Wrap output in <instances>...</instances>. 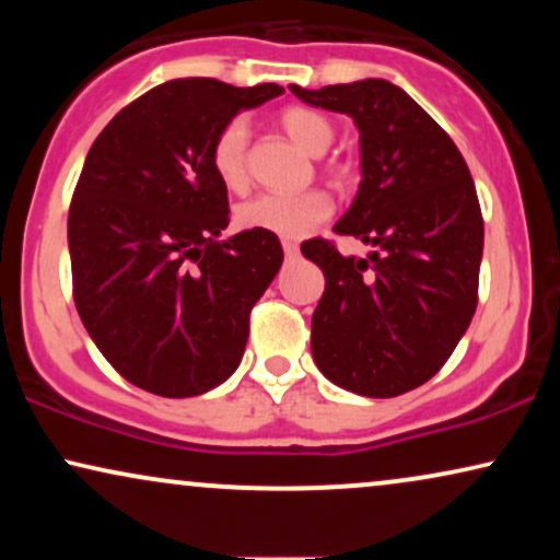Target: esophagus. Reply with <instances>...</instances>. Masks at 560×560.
<instances>
[{"instance_id": "34e87169", "label": "esophagus", "mask_w": 560, "mask_h": 560, "mask_svg": "<svg viewBox=\"0 0 560 560\" xmlns=\"http://www.w3.org/2000/svg\"><path fill=\"white\" fill-rule=\"evenodd\" d=\"M282 252H285V257L293 259L298 255V244L290 242V240H282Z\"/></svg>"}]
</instances>
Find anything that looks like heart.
I'll return each instance as SVG.
<instances>
[{"instance_id": "b5f03b06", "label": "heart", "mask_w": 560, "mask_h": 560, "mask_svg": "<svg viewBox=\"0 0 560 560\" xmlns=\"http://www.w3.org/2000/svg\"><path fill=\"white\" fill-rule=\"evenodd\" d=\"M280 127L303 152L320 158L334 142V125L324 114L305 109V106H288L280 112ZM247 144L249 125L242 117L226 121L219 129L211 148V167L217 178L229 190H242L247 186ZM341 175V173H336ZM334 206L324 190H308L301 196L262 194L249 198L236 209V224L249 232H265L285 240H298L313 232L318 224L331 217Z\"/></svg>"}]
</instances>
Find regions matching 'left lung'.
<instances>
[{
    "mask_svg": "<svg viewBox=\"0 0 560 560\" xmlns=\"http://www.w3.org/2000/svg\"><path fill=\"white\" fill-rule=\"evenodd\" d=\"M290 91L347 114L359 129L362 183L334 232L370 244L366 259L308 240L324 270L311 349L334 385L364 397L410 393L446 364L477 311L485 221L454 140L385 79Z\"/></svg>",
    "mask_w": 560,
    "mask_h": 560,
    "instance_id": "1",
    "label": "left lung"
}]
</instances>
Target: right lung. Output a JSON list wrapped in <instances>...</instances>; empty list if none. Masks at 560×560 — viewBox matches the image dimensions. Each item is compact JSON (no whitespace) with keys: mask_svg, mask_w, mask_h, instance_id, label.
<instances>
[{"mask_svg":"<svg viewBox=\"0 0 560 560\" xmlns=\"http://www.w3.org/2000/svg\"><path fill=\"white\" fill-rule=\"evenodd\" d=\"M280 94L278 83L175 79L91 144L68 211L73 301L106 362L152 395H203L242 362L282 247L249 229L219 240L229 198L211 148L226 121Z\"/></svg>","mask_w":560,"mask_h":560,"instance_id":"1","label":"right lung"}]
</instances>
